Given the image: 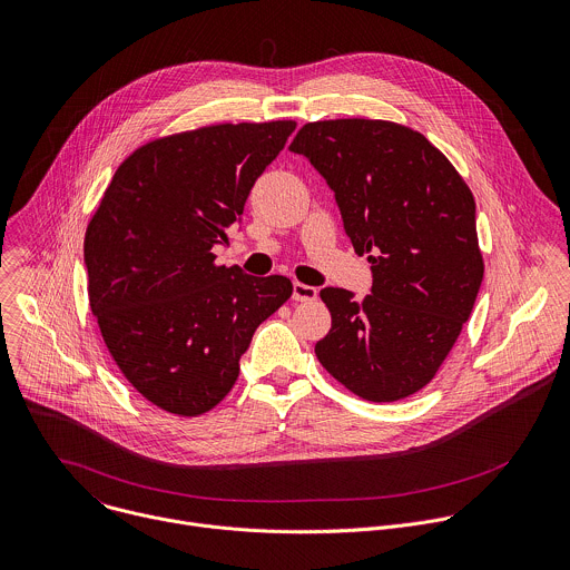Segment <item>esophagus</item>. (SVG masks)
I'll return each instance as SVG.
<instances>
[{"label": "esophagus", "instance_id": "1", "mask_svg": "<svg viewBox=\"0 0 570 570\" xmlns=\"http://www.w3.org/2000/svg\"><path fill=\"white\" fill-rule=\"evenodd\" d=\"M293 299L295 302H313L317 299V288L315 286H306L302 282L293 284Z\"/></svg>", "mask_w": 570, "mask_h": 570}]
</instances>
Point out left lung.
I'll use <instances>...</instances> for the list:
<instances>
[{"instance_id":"obj_1","label":"left lung","mask_w":570,"mask_h":570,"mask_svg":"<svg viewBox=\"0 0 570 570\" xmlns=\"http://www.w3.org/2000/svg\"><path fill=\"white\" fill-rule=\"evenodd\" d=\"M288 149L324 176L373 275L362 299L320 291L331 331L315 355L364 401L407 399L436 375L483 282L470 187L423 134L387 120L306 122Z\"/></svg>"}]
</instances>
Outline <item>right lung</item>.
Instances as JSON below:
<instances>
[{
	"mask_svg": "<svg viewBox=\"0 0 570 570\" xmlns=\"http://www.w3.org/2000/svg\"><path fill=\"white\" fill-rule=\"evenodd\" d=\"M293 120L210 125L138 147L116 169L85 235L89 306L131 387L199 416L239 375L257 326L293 293L288 277L217 266Z\"/></svg>",
	"mask_w": 570,
	"mask_h": 570,
	"instance_id": "right-lung-1",
	"label": "right lung"
}]
</instances>
